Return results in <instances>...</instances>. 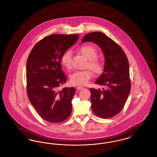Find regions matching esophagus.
I'll list each match as a JSON object with an SVG mask.
<instances>
[{"mask_svg": "<svg viewBox=\"0 0 157 157\" xmlns=\"http://www.w3.org/2000/svg\"><path fill=\"white\" fill-rule=\"evenodd\" d=\"M83 88H83V86H77V88H76V90H82V89H83Z\"/></svg>", "mask_w": 157, "mask_h": 157, "instance_id": "34e87169", "label": "esophagus"}]
</instances>
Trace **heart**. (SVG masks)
I'll return each instance as SVG.
<instances>
[{
    "instance_id": "b5f03b06",
    "label": "heart",
    "mask_w": 157,
    "mask_h": 157,
    "mask_svg": "<svg viewBox=\"0 0 157 157\" xmlns=\"http://www.w3.org/2000/svg\"><path fill=\"white\" fill-rule=\"evenodd\" d=\"M78 51L88 59L86 69L82 71H76L70 76V82L74 85H85L90 81L93 76V71L96 74L100 73L104 67L102 60L97 56V51L95 47L90 45H82L78 49ZM71 52L67 51L63 53L60 58L62 65L67 69L71 67Z\"/></svg>"
}]
</instances>
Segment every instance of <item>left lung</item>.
Here are the masks:
<instances>
[{
  "mask_svg": "<svg viewBox=\"0 0 157 157\" xmlns=\"http://www.w3.org/2000/svg\"><path fill=\"white\" fill-rule=\"evenodd\" d=\"M86 41L97 44L105 58L104 72L95 82L105 88H90L91 108L98 117L110 118L121 111L130 93L129 62L120 45L102 32L86 34L82 43Z\"/></svg>",
  "mask_w": 157,
  "mask_h": 157,
  "instance_id": "1",
  "label": "left lung"
}]
</instances>
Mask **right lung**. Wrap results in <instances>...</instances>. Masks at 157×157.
Returning <instances> with one entry per match:
<instances>
[{
  "label": "right lung",
  "mask_w": 157,
  "mask_h": 157,
  "mask_svg": "<svg viewBox=\"0 0 157 157\" xmlns=\"http://www.w3.org/2000/svg\"><path fill=\"white\" fill-rule=\"evenodd\" d=\"M79 35L54 34L46 36L32 48L26 63V90L30 103L40 117L56 124L67 119L72 107L74 88L59 87L67 78L62 70L63 53L76 43Z\"/></svg>",
  "instance_id": "add662e5"
}]
</instances>
